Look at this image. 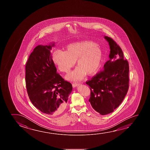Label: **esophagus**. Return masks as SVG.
Wrapping results in <instances>:
<instances>
[{
    "label": "esophagus",
    "instance_id": "1",
    "mask_svg": "<svg viewBox=\"0 0 150 150\" xmlns=\"http://www.w3.org/2000/svg\"><path fill=\"white\" fill-rule=\"evenodd\" d=\"M79 83H73L72 84V86H73V88H75V87H76L77 86H79Z\"/></svg>",
    "mask_w": 150,
    "mask_h": 150
}]
</instances>
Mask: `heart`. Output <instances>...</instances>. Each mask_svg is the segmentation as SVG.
<instances>
[{
	"instance_id": "heart-1",
	"label": "heart",
	"mask_w": 150,
	"mask_h": 150,
	"mask_svg": "<svg viewBox=\"0 0 150 150\" xmlns=\"http://www.w3.org/2000/svg\"><path fill=\"white\" fill-rule=\"evenodd\" d=\"M53 61L60 71L67 73L74 67H77L67 75L66 79L78 81L86 74L92 76L97 73L103 59V53L98 45L91 41H83L68 44L64 52L57 50L53 53Z\"/></svg>"
}]
</instances>
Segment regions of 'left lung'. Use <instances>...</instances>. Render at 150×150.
<instances>
[{
	"label": "left lung",
	"mask_w": 150,
	"mask_h": 150,
	"mask_svg": "<svg viewBox=\"0 0 150 150\" xmlns=\"http://www.w3.org/2000/svg\"><path fill=\"white\" fill-rule=\"evenodd\" d=\"M104 38L110 47L109 59L103 71L86 82L91 87L89 101L101 115L112 112L120 105L128 92L129 81V63L124 59L122 50L110 38Z\"/></svg>",
	"instance_id": "1"
}]
</instances>
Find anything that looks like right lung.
Masks as SVG:
<instances>
[{
    "instance_id": "add662e5",
    "label": "right lung",
    "mask_w": 150,
    "mask_h": 150,
    "mask_svg": "<svg viewBox=\"0 0 150 150\" xmlns=\"http://www.w3.org/2000/svg\"><path fill=\"white\" fill-rule=\"evenodd\" d=\"M54 45L53 42L35 47L25 65V82L33 106L43 113L57 115L64 110L73 87L57 73L51 53Z\"/></svg>"
}]
</instances>
